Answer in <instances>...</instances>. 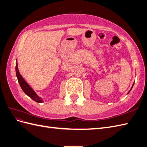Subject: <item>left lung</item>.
Wrapping results in <instances>:
<instances>
[{
	"mask_svg": "<svg viewBox=\"0 0 147 147\" xmlns=\"http://www.w3.org/2000/svg\"><path fill=\"white\" fill-rule=\"evenodd\" d=\"M134 83H133V84H132V87H131V90H129V92H127V94H128V93H129V92H130V91H131V90H132V87H133V86H134Z\"/></svg>",
	"mask_w": 147,
	"mask_h": 147,
	"instance_id": "obj_1",
	"label": "left lung"
}]
</instances>
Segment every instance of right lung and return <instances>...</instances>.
<instances>
[{
  "instance_id": "add662e5",
  "label": "right lung",
  "mask_w": 147,
  "mask_h": 147,
  "mask_svg": "<svg viewBox=\"0 0 147 147\" xmlns=\"http://www.w3.org/2000/svg\"><path fill=\"white\" fill-rule=\"evenodd\" d=\"M15 69H16V77L18 78V80L19 84L21 89L24 92L25 94L26 95H28L30 98L32 99L33 100L38 102V103H42V102H43V99L37 94V93L35 92L33 89L29 86V84L25 81V80L20 74L18 67L17 62H16V67H15Z\"/></svg>"
}]
</instances>
